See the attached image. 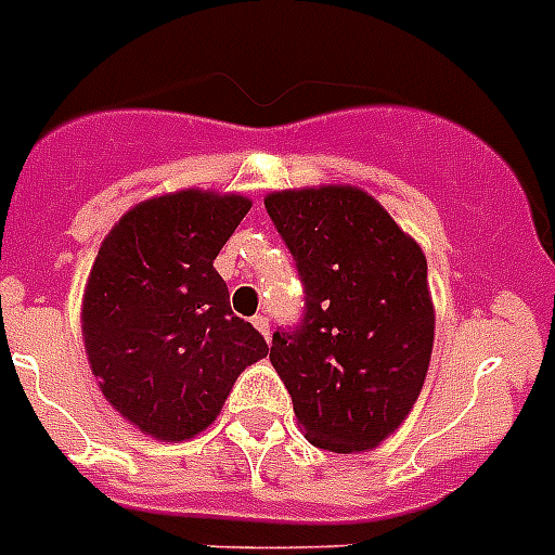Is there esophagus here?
<instances>
[{"label":"esophagus","instance_id":"1","mask_svg":"<svg viewBox=\"0 0 555 555\" xmlns=\"http://www.w3.org/2000/svg\"><path fill=\"white\" fill-rule=\"evenodd\" d=\"M254 327L259 333H262L264 339H270V322H268V319H264V317H254Z\"/></svg>","mask_w":555,"mask_h":555}]
</instances>
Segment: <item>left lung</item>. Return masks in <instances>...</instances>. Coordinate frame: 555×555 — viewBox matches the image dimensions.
<instances>
[{
	"mask_svg": "<svg viewBox=\"0 0 555 555\" xmlns=\"http://www.w3.org/2000/svg\"><path fill=\"white\" fill-rule=\"evenodd\" d=\"M287 245L305 308L279 327L270 362L310 444L376 448L402 425L434 350L427 259L379 202L327 184L264 199Z\"/></svg>",
	"mask_w": 555,
	"mask_h": 555,
	"instance_id": "1",
	"label": "left lung"
}]
</instances>
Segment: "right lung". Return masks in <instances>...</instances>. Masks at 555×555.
I'll return each mask as SVG.
<instances>
[{"label": "right lung", "instance_id": "right-lung-1", "mask_svg": "<svg viewBox=\"0 0 555 555\" xmlns=\"http://www.w3.org/2000/svg\"><path fill=\"white\" fill-rule=\"evenodd\" d=\"M250 210L245 196L182 191L142 202L107 233L90 270L82 333L102 393L139 430H205L268 341L231 310L214 259Z\"/></svg>", "mask_w": 555, "mask_h": 555}]
</instances>
